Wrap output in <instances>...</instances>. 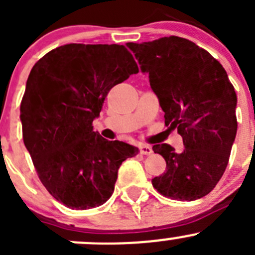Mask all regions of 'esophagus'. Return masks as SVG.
Segmentation results:
<instances>
[{
  "label": "esophagus",
  "mask_w": 255,
  "mask_h": 255,
  "mask_svg": "<svg viewBox=\"0 0 255 255\" xmlns=\"http://www.w3.org/2000/svg\"><path fill=\"white\" fill-rule=\"evenodd\" d=\"M140 154L143 155H151L153 154V149H151L150 145H140Z\"/></svg>",
  "instance_id": "obj_1"
}]
</instances>
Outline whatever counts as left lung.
I'll return each mask as SVG.
<instances>
[{"instance_id":"8db88e82","label":"left lung","mask_w":255,"mask_h":255,"mask_svg":"<svg viewBox=\"0 0 255 255\" xmlns=\"http://www.w3.org/2000/svg\"><path fill=\"white\" fill-rule=\"evenodd\" d=\"M158 96L165 125L182 137L184 150L153 145L166 171L151 180L154 189L180 201L210 194L227 168L237 133V95L223 66L185 38L127 43Z\"/></svg>"}]
</instances>
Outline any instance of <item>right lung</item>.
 <instances>
[{"label": "right lung", "instance_id": "add662e5", "mask_svg": "<svg viewBox=\"0 0 255 255\" xmlns=\"http://www.w3.org/2000/svg\"><path fill=\"white\" fill-rule=\"evenodd\" d=\"M139 71L118 44H66L45 54L20 102L23 142L40 181L66 207L89 210L112 196L118 169L138 148L94 132L107 94Z\"/></svg>", "mask_w": 255, "mask_h": 255}]
</instances>
